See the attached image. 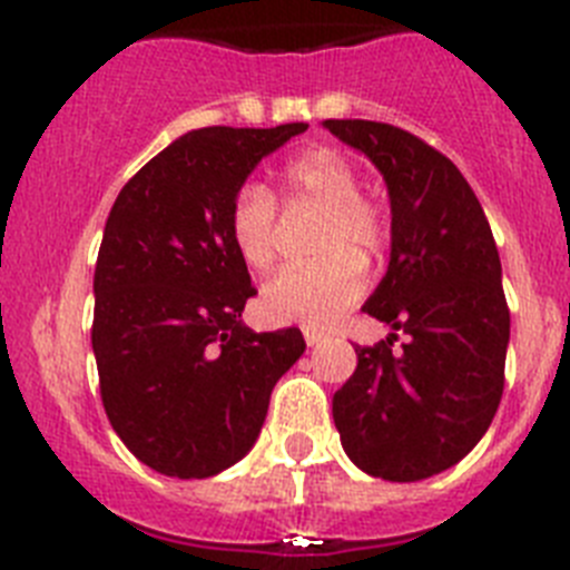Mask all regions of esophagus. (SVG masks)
I'll use <instances>...</instances> for the list:
<instances>
[{"label":"esophagus","mask_w":570,"mask_h":570,"mask_svg":"<svg viewBox=\"0 0 570 570\" xmlns=\"http://www.w3.org/2000/svg\"><path fill=\"white\" fill-rule=\"evenodd\" d=\"M322 342H325V336L314 334V331H305V345L316 347V345H322Z\"/></svg>","instance_id":"1"}]
</instances>
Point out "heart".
Wrapping results in <instances>:
<instances>
[{
    "instance_id": "obj_1",
    "label": "heart",
    "mask_w": 570,
    "mask_h": 570,
    "mask_svg": "<svg viewBox=\"0 0 570 570\" xmlns=\"http://www.w3.org/2000/svg\"><path fill=\"white\" fill-rule=\"evenodd\" d=\"M360 174L334 148H308L282 168V196L288 205L320 208L311 265L288 268L262 288V311L274 322L331 328L365 291L356 256L374 259L385 250L387 216L360 196ZM230 239L254 271L276 262V203L265 185L245 183L230 203Z\"/></svg>"
}]
</instances>
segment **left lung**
Instances as JSON below:
<instances>
[{"mask_svg": "<svg viewBox=\"0 0 570 570\" xmlns=\"http://www.w3.org/2000/svg\"><path fill=\"white\" fill-rule=\"evenodd\" d=\"M380 170L391 203V259L365 314L407 334L356 347L334 394L347 460L387 482L448 471L485 436L505 385L511 314L491 225L448 156L394 125L325 119Z\"/></svg>", "mask_w": 570, "mask_h": 570, "instance_id": "1", "label": "left lung"}]
</instances>
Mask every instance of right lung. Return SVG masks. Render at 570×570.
Returning <instances> with one entry per match:
<instances>
[{
	"label": "right lung",
	"instance_id": "add662e5",
	"mask_svg": "<svg viewBox=\"0 0 570 570\" xmlns=\"http://www.w3.org/2000/svg\"><path fill=\"white\" fill-rule=\"evenodd\" d=\"M308 125L199 128L119 190L94 274V356L130 454L205 480L254 448L271 391L305 351L299 328L254 334L256 294L230 239V203L256 165Z\"/></svg>",
	"mask_w": 570,
	"mask_h": 570
}]
</instances>
